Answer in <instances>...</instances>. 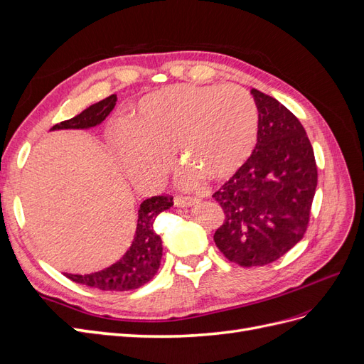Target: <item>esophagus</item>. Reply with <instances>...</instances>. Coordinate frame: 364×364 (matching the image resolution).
Segmentation results:
<instances>
[{
    "mask_svg": "<svg viewBox=\"0 0 364 364\" xmlns=\"http://www.w3.org/2000/svg\"><path fill=\"white\" fill-rule=\"evenodd\" d=\"M197 202H199V200L193 199V197H176V199H174V205L179 206V208H190Z\"/></svg>",
    "mask_w": 364,
    "mask_h": 364,
    "instance_id": "34e87169",
    "label": "esophagus"
}]
</instances>
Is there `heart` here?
I'll use <instances>...</instances> for the list:
<instances>
[{"label": "heart", "mask_w": 364, "mask_h": 364, "mask_svg": "<svg viewBox=\"0 0 364 364\" xmlns=\"http://www.w3.org/2000/svg\"><path fill=\"white\" fill-rule=\"evenodd\" d=\"M259 109L240 86L178 85L142 97L129 123H114L106 138L126 174L156 186L176 151L185 167L179 183L196 188L203 178L226 181L257 147Z\"/></svg>", "instance_id": "heart-1"}]
</instances>
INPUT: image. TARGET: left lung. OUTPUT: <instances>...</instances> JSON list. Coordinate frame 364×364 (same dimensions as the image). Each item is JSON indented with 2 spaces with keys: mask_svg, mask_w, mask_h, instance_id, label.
<instances>
[{
  "mask_svg": "<svg viewBox=\"0 0 364 364\" xmlns=\"http://www.w3.org/2000/svg\"><path fill=\"white\" fill-rule=\"evenodd\" d=\"M250 94L259 109L257 147L213 194L225 213L215 245L243 267L266 266L299 243L317 186L314 151L301 121L277 98Z\"/></svg>",
  "mask_w": 364,
  "mask_h": 364,
  "instance_id": "left-lung-1",
  "label": "left lung"
}]
</instances>
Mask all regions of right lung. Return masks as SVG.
I'll use <instances>...</instances> for the list:
<instances>
[{
	"label": "right lung",
	"mask_w": 364,
	"mask_h": 364,
	"mask_svg": "<svg viewBox=\"0 0 364 364\" xmlns=\"http://www.w3.org/2000/svg\"><path fill=\"white\" fill-rule=\"evenodd\" d=\"M117 95H109L105 100L86 107L83 112L50 130L63 129H91L102 124L105 118L115 107ZM173 206V197L155 196L146 199L138 209V223L134 241L121 259L112 266L90 274H67V278L77 284H85L105 291H129L142 287L155 277L162 258V240L155 232L156 217Z\"/></svg>",
	"instance_id": "right-lung-1"
}]
</instances>
